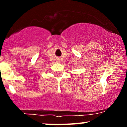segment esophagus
Segmentation results:
<instances>
[{
	"instance_id": "1",
	"label": "esophagus",
	"mask_w": 127,
	"mask_h": 127,
	"mask_svg": "<svg viewBox=\"0 0 127 127\" xmlns=\"http://www.w3.org/2000/svg\"><path fill=\"white\" fill-rule=\"evenodd\" d=\"M60 60H60V59L57 58V61H59V62H60Z\"/></svg>"
}]
</instances>
